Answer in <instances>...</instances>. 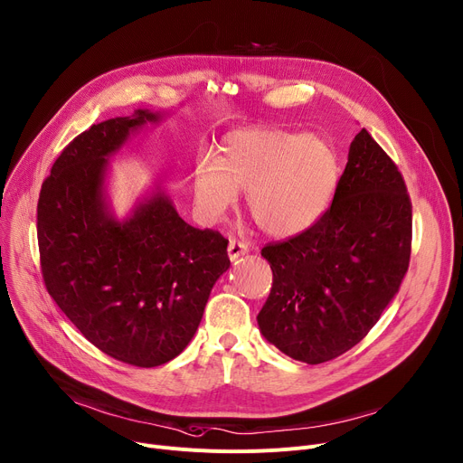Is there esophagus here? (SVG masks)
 Listing matches in <instances>:
<instances>
[{
	"instance_id": "34e87169",
	"label": "esophagus",
	"mask_w": 463,
	"mask_h": 463,
	"mask_svg": "<svg viewBox=\"0 0 463 463\" xmlns=\"http://www.w3.org/2000/svg\"><path fill=\"white\" fill-rule=\"evenodd\" d=\"M229 259H231V262H236L240 257H243V255H248V251H250V248L245 243H241V241H238V240H231L229 241Z\"/></svg>"
}]
</instances>
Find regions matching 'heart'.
Instances as JSON below:
<instances>
[{
    "instance_id": "obj_1",
    "label": "heart",
    "mask_w": 463,
    "mask_h": 463,
    "mask_svg": "<svg viewBox=\"0 0 463 463\" xmlns=\"http://www.w3.org/2000/svg\"><path fill=\"white\" fill-rule=\"evenodd\" d=\"M336 184L338 158L326 137L253 128L229 134L218 160L197 162L192 197L201 218L213 223L245 192V206L264 234L292 238L322 218Z\"/></svg>"
}]
</instances>
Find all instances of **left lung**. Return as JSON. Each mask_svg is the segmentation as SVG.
Returning a JSON list of instances; mask_svg holds the SVG:
<instances>
[{"label": "left lung", "mask_w": 463, "mask_h": 463, "mask_svg": "<svg viewBox=\"0 0 463 463\" xmlns=\"http://www.w3.org/2000/svg\"><path fill=\"white\" fill-rule=\"evenodd\" d=\"M411 253V203L402 175L364 128L327 212L260 255L273 271L257 317L269 345L318 364L355 346L398 294Z\"/></svg>", "instance_id": "1"}]
</instances>
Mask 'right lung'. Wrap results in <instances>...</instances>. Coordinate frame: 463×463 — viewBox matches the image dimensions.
Returning <instances> with one entry per match:
<instances>
[{
    "mask_svg": "<svg viewBox=\"0 0 463 463\" xmlns=\"http://www.w3.org/2000/svg\"><path fill=\"white\" fill-rule=\"evenodd\" d=\"M171 111L136 109L80 134L55 160L37 206L46 288L90 345L136 366L175 359L194 338L229 269L220 232L184 222L162 184L127 215L108 194L111 158Z\"/></svg>",
    "mask_w": 463,
    "mask_h": 463,
    "instance_id": "add662e5",
    "label": "right lung"
}]
</instances>
